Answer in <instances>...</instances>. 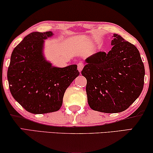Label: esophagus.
Instances as JSON below:
<instances>
[{
    "mask_svg": "<svg viewBox=\"0 0 153 153\" xmlns=\"http://www.w3.org/2000/svg\"><path fill=\"white\" fill-rule=\"evenodd\" d=\"M83 67H84V64H83L82 62H79L78 65H77V68H78V70L79 72H81V70H82Z\"/></svg>",
    "mask_w": 153,
    "mask_h": 153,
    "instance_id": "esophagus-1",
    "label": "esophagus"
}]
</instances>
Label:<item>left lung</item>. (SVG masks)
Instances as JSON below:
<instances>
[{
	"instance_id": "left-lung-1",
	"label": "left lung",
	"mask_w": 153,
	"mask_h": 153,
	"mask_svg": "<svg viewBox=\"0 0 153 153\" xmlns=\"http://www.w3.org/2000/svg\"><path fill=\"white\" fill-rule=\"evenodd\" d=\"M114 37L111 50L90 56L81 71L90 107L108 114L122 112L133 104L143 91L145 76L137 48L120 35Z\"/></svg>"
}]
</instances>
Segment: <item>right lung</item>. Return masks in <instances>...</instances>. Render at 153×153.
<instances>
[{
	"mask_svg": "<svg viewBox=\"0 0 153 153\" xmlns=\"http://www.w3.org/2000/svg\"><path fill=\"white\" fill-rule=\"evenodd\" d=\"M51 31L26 35L12 51L7 70L10 93L27 111L35 114L57 111L64 93L79 75L76 65L56 68L43 56L45 39Z\"/></svg>",
	"mask_w": 153,
	"mask_h": 153,
	"instance_id": "add662e5",
	"label": "right lung"
}]
</instances>
